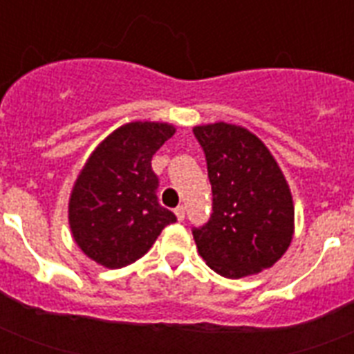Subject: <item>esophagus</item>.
<instances>
[{
  "label": "esophagus",
  "mask_w": 354,
  "mask_h": 354,
  "mask_svg": "<svg viewBox=\"0 0 354 354\" xmlns=\"http://www.w3.org/2000/svg\"><path fill=\"white\" fill-rule=\"evenodd\" d=\"M174 215H176L178 221H183V218H185V207H183V205H178L176 209H174Z\"/></svg>",
  "instance_id": "esophagus-1"
}]
</instances>
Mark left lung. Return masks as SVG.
<instances>
[{
	"instance_id": "obj_1",
	"label": "left lung",
	"mask_w": 354,
	"mask_h": 354,
	"mask_svg": "<svg viewBox=\"0 0 354 354\" xmlns=\"http://www.w3.org/2000/svg\"><path fill=\"white\" fill-rule=\"evenodd\" d=\"M205 154L213 213L193 236L207 266L227 279L270 268L294 235V202L277 161L257 136L227 122L193 128Z\"/></svg>"
}]
</instances>
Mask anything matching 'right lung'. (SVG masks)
Masks as SVG:
<instances>
[{
	"instance_id": "right-lung-1",
	"label": "right lung",
	"mask_w": 354,
	"mask_h": 354,
	"mask_svg": "<svg viewBox=\"0 0 354 354\" xmlns=\"http://www.w3.org/2000/svg\"><path fill=\"white\" fill-rule=\"evenodd\" d=\"M174 132L167 122H128L88 158L69 198V227L95 263L122 268L138 261L176 222L158 202L160 180L150 163Z\"/></svg>"
}]
</instances>
